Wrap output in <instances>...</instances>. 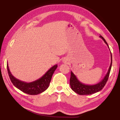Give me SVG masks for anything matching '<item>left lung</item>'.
Returning <instances> with one entry per match:
<instances>
[{"instance_id": "1", "label": "left lung", "mask_w": 120, "mask_h": 120, "mask_svg": "<svg viewBox=\"0 0 120 120\" xmlns=\"http://www.w3.org/2000/svg\"><path fill=\"white\" fill-rule=\"evenodd\" d=\"M100 38L104 40V41L105 42V44L108 46L107 42L105 40L104 38L101 35L99 36ZM111 64L110 65L109 69L108 70V71L106 75L105 76L104 78L103 79L102 81L100 82L97 84L94 85H85L82 83L81 82L79 81L76 76L71 71V75H70V85L71 87V89L73 90L75 92H76L78 94L80 95H88L92 94L93 93L98 92L103 89L105 85L106 82H107L108 78H109L110 73V70L111 68V65H112V55L111 53Z\"/></svg>"}]
</instances>
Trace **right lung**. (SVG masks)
Segmentation results:
<instances>
[{
	"instance_id": "1",
	"label": "right lung",
	"mask_w": 120,
	"mask_h": 120,
	"mask_svg": "<svg viewBox=\"0 0 120 120\" xmlns=\"http://www.w3.org/2000/svg\"><path fill=\"white\" fill-rule=\"evenodd\" d=\"M57 68V65H54L46 73L38 80L32 82L27 83L21 81L17 79L11 74L10 71L8 64H7V69L9 74V78L13 85L16 87L19 88L23 92L30 95H37L43 92L49 87L50 81L51 80L52 75Z\"/></svg>"
}]
</instances>
